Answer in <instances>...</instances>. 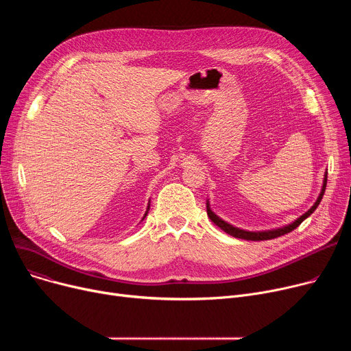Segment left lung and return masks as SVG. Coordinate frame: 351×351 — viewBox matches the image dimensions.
<instances>
[{
  "label": "left lung",
  "instance_id": "left-lung-1",
  "mask_svg": "<svg viewBox=\"0 0 351 351\" xmlns=\"http://www.w3.org/2000/svg\"><path fill=\"white\" fill-rule=\"evenodd\" d=\"M326 185H327V172H326V175H324L323 188H322V192H320V195H319V197H317V200H316V204L313 205L304 215H302L298 220H294L293 223H290V225H287V226H283V228H279V229H273V230H266V232H247V230H242V229H239V228H234V226L229 225L228 222H225V220L220 219L219 216H216V215L210 210L209 202L206 204V210H208V216H209V219L212 220V222H213L216 226H219L222 230H225L226 233H229L230 236H233V237L245 239V241H270V239L283 236V234H286V233L294 230V229H296V228L303 222V220H304L306 217H308L313 212H315L316 208L319 206V204L322 202V199H323V195H324V191H326Z\"/></svg>",
  "mask_w": 351,
  "mask_h": 351
}]
</instances>
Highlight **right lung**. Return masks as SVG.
<instances>
[{
  "label": "right lung",
  "instance_id": "right-lung-1",
  "mask_svg": "<svg viewBox=\"0 0 351 351\" xmlns=\"http://www.w3.org/2000/svg\"><path fill=\"white\" fill-rule=\"evenodd\" d=\"M147 209H149V208H147ZM146 215H147V210H146V213H145V216H143V219H145V217H146Z\"/></svg>",
  "mask_w": 351,
  "mask_h": 351
}]
</instances>
